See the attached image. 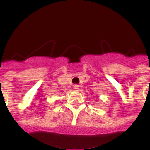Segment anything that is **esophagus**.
<instances>
[{"mask_svg": "<svg viewBox=\"0 0 150 150\" xmlns=\"http://www.w3.org/2000/svg\"><path fill=\"white\" fill-rule=\"evenodd\" d=\"M74 89H75V90H78V89H79V86H78V85H75V86H74Z\"/></svg>", "mask_w": 150, "mask_h": 150, "instance_id": "esophagus-1", "label": "esophagus"}]
</instances>
